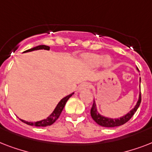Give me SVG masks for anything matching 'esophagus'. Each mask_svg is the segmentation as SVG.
Segmentation results:
<instances>
[{
  "mask_svg": "<svg viewBox=\"0 0 152 152\" xmlns=\"http://www.w3.org/2000/svg\"><path fill=\"white\" fill-rule=\"evenodd\" d=\"M91 85L90 83H88V82H84L80 86V88H79V90L81 91V90H85V89H89L91 88Z\"/></svg>",
  "mask_w": 152,
  "mask_h": 152,
  "instance_id": "esophagus-1",
  "label": "esophagus"
}]
</instances>
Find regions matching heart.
<instances>
[{
  "instance_id": "obj_1",
  "label": "heart",
  "mask_w": 152,
  "mask_h": 152,
  "mask_svg": "<svg viewBox=\"0 0 152 152\" xmlns=\"http://www.w3.org/2000/svg\"><path fill=\"white\" fill-rule=\"evenodd\" d=\"M84 60L87 64L91 67H98L99 64L102 63L105 68H109L112 65V59L110 57H105L102 55L95 54V53H90L87 54L84 57Z\"/></svg>"
}]
</instances>
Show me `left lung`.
Here are the masks:
<instances>
[{
	"instance_id": "8db88e82",
	"label": "left lung",
	"mask_w": 152,
	"mask_h": 152,
	"mask_svg": "<svg viewBox=\"0 0 152 152\" xmlns=\"http://www.w3.org/2000/svg\"><path fill=\"white\" fill-rule=\"evenodd\" d=\"M137 70L139 69H137ZM141 102V94L140 92L139 95V99L137 101L136 106H134V108L132 109L128 113H126L125 115L122 116L121 118H110L104 117V116L101 115L97 110V107H96V104L94 100L93 102L92 107L91 109V116L93 118V120L95 121V122L97 123L98 125L103 126V127H117V126H120L127 122L128 121L130 120V118H132V116L134 115V113H136V111L137 110V109L140 105Z\"/></svg>"
}]
</instances>
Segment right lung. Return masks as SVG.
Returning <instances> with one entry per match:
<instances>
[{"label": "right lung", "mask_w": 152, "mask_h": 152, "mask_svg": "<svg viewBox=\"0 0 152 152\" xmlns=\"http://www.w3.org/2000/svg\"><path fill=\"white\" fill-rule=\"evenodd\" d=\"M38 50H50V46H45V45H40V46H36V47H34V48L27 50L24 51L23 53L31 52V51ZM73 94L74 92L70 94V95H67V96H65L64 98H63V99L58 102V104H57V106H56V108L54 109V110L53 111V113H51L50 115L49 116L48 118H46V119H43V120L42 121H35V122L26 121L22 120V119H20V121H23V123H25V124H27V125H32V126H36V127H46V126L51 125L57 121V118H59V116L61 115V113L62 110H63V109H64L67 101L69 100V98L71 97Z\"/></svg>", "instance_id": "1"}]
</instances>
